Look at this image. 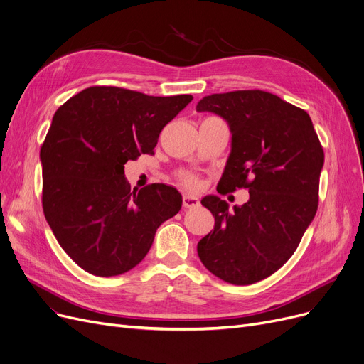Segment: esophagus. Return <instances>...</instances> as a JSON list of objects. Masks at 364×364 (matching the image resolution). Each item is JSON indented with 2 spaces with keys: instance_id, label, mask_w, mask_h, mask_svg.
Here are the masks:
<instances>
[{
  "instance_id": "1",
  "label": "esophagus",
  "mask_w": 364,
  "mask_h": 364,
  "mask_svg": "<svg viewBox=\"0 0 364 364\" xmlns=\"http://www.w3.org/2000/svg\"><path fill=\"white\" fill-rule=\"evenodd\" d=\"M200 203H199V199L195 198V196H190V195H184L183 196V206L184 208H198Z\"/></svg>"
}]
</instances>
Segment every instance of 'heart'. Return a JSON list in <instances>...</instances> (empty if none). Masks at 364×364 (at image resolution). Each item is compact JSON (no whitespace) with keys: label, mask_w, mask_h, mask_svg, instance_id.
Returning a JSON list of instances; mask_svg holds the SVG:
<instances>
[{"label":"heart","mask_w":364,"mask_h":364,"mask_svg":"<svg viewBox=\"0 0 364 364\" xmlns=\"http://www.w3.org/2000/svg\"><path fill=\"white\" fill-rule=\"evenodd\" d=\"M183 181L186 183V186L188 187H195L198 184V180L193 177V176H188V174H184L183 176Z\"/></svg>","instance_id":"obj_1"}]
</instances>
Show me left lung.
Segmentation results:
<instances>
[{
	"label": "left lung",
	"mask_w": 364,
	"mask_h": 364,
	"mask_svg": "<svg viewBox=\"0 0 364 364\" xmlns=\"http://www.w3.org/2000/svg\"><path fill=\"white\" fill-rule=\"evenodd\" d=\"M198 112L221 117L232 150L217 190H250V200L228 209L208 195L202 205L215 218L198 243L202 264L232 284H252L288 261L311 224L324 153L309 113L261 90L203 97Z\"/></svg>",
	"instance_id": "obj_1"
}]
</instances>
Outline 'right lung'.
I'll list each match as a JSON object with an SVG mask.
<instances>
[{"label": "right lung", "instance_id": "1", "mask_svg": "<svg viewBox=\"0 0 364 364\" xmlns=\"http://www.w3.org/2000/svg\"><path fill=\"white\" fill-rule=\"evenodd\" d=\"M193 100L90 87L54 113L41 147L43 208L63 251L85 272L110 277L134 269L158 227L181 209L176 187L131 190L124 165L155 149L162 128Z\"/></svg>", "mask_w": 364, "mask_h": 364}]
</instances>
